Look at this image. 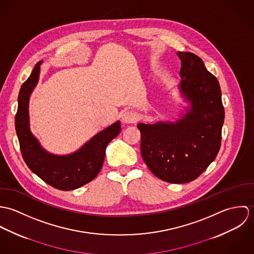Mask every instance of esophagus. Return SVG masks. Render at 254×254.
Wrapping results in <instances>:
<instances>
[{"instance_id": "esophagus-1", "label": "esophagus", "mask_w": 254, "mask_h": 254, "mask_svg": "<svg viewBox=\"0 0 254 254\" xmlns=\"http://www.w3.org/2000/svg\"><path fill=\"white\" fill-rule=\"evenodd\" d=\"M137 120V115L132 110H127L122 114V121L126 124L133 123Z\"/></svg>"}]
</instances>
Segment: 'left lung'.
<instances>
[{
	"instance_id": "obj_1",
	"label": "left lung",
	"mask_w": 254,
	"mask_h": 254,
	"mask_svg": "<svg viewBox=\"0 0 254 254\" xmlns=\"http://www.w3.org/2000/svg\"><path fill=\"white\" fill-rule=\"evenodd\" d=\"M178 57L180 90L191 109L176 123L138 124L146 166L154 176L172 184L193 181L215 159L225 117L217 78L196 55L178 52Z\"/></svg>"
}]
</instances>
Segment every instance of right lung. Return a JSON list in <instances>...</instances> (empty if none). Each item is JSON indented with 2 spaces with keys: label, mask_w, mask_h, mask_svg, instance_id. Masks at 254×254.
Here are the masks:
<instances>
[{
  "label": "right lung",
  "mask_w": 254,
  "mask_h": 254,
  "mask_svg": "<svg viewBox=\"0 0 254 254\" xmlns=\"http://www.w3.org/2000/svg\"><path fill=\"white\" fill-rule=\"evenodd\" d=\"M40 64L41 62L22 84L18 95L15 130L20 151L26 165L39 178L58 190H71L97 177L103 167L107 145L120 133V122L113 123L94 136L72 154L54 155L46 151L29 129L28 103L39 79Z\"/></svg>",
  "instance_id": "add662e5"
}]
</instances>
